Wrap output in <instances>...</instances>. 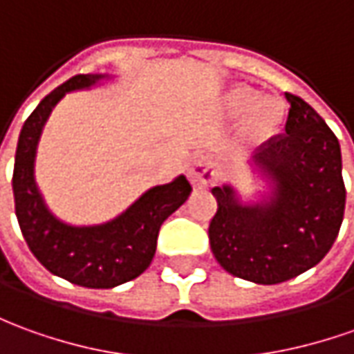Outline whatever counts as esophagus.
Listing matches in <instances>:
<instances>
[{
	"label": "esophagus",
	"instance_id": "esophagus-1",
	"mask_svg": "<svg viewBox=\"0 0 354 354\" xmlns=\"http://www.w3.org/2000/svg\"><path fill=\"white\" fill-rule=\"evenodd\" d=\"M215 168L207 157H196L187 168V178L196 187L209 186L215 182Z\"/></svg>",
	"mask_w": 354,
	"mask_h": 354
}]
</instances>
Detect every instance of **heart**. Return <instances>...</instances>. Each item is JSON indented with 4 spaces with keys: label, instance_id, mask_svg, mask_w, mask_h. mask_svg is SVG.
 I'll return each instance as SVG.
<instances>
[{
    "label": "heart",
    "instance_id": "b5f03b06",
    "mask_svg": "<svg viewBox=\"0 0 354 354\" xmlns=\"http://www.w3.org/2000/svg\"><path fill=\"white\" fill-rule=\"evenodd\" d=\"M256 102H258V95L244 86L232 88L227 95V108L232 114H242L252 106H254L251 107L252 110L248 114L246 136L250 141H266L271 136H275V131L283 124L285 112H283V106L273 98L261 100L258 105L255 104Z\"/></svg>",
    "mask_w": 354,
    "mask_h": 354
}]
</instances>
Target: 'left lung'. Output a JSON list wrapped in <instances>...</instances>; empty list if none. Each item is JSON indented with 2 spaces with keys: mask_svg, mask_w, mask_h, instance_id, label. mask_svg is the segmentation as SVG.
<instances>
[{
  "mask_svg": "<svg viewBox=\"0 0 354 354\" xmlns=\"http://www.w3.org/2000/svg\"><path fill=\"white\" fill-rule=\"evenodd\" d=\"M285 133L266 141L252 158L271 186L258 203H242L232 186L213 187L217 213L209 225L213 256L230 275L277 285L319 263L345 213L341 147L318 112L285 93Z\"/></svg>",
  "mask_w": 354,
  "mask_h": 354,
  "instance_id": "obj_1",
  "label": "left lung"
}]
</instances>
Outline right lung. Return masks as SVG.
I'll return each instance as SVG.
<instances>
[{
	"label": "right lung",
	"mask_w": 354,
	"mask_h": 354,
	"mask_svg": "<svg viewBox=\"0 0 354 354\" xmlns=\"http://www.w3.org/2000/svg\"><path fill=\"white\" fill-rule=\"evenodd\" d=\"M104 79V73L75 75L44 96L21 129L13 170L17 221L30 252L50 273L86 288H112L139 277L153 261L160 225L192 192L187 178L178 176L147 189L116 218L91 227L67 225L46 207L35 182L36 149L46 122L67 93Z\"/></svg>",
	"instance_id": "right-lung-1"
}]
</instances>
